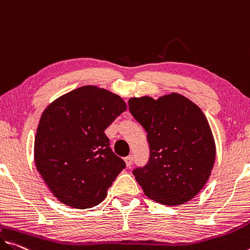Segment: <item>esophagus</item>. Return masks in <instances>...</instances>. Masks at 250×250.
<instances>
[{
  "instance_id": "1",
  "label": "esophagus",
  "mask_w": 250,
  "mask_h": 250,
  "mask_svg": "<svg viewBox=\"0 0 250 250\" xmlns=\"http://www.w3.org/2000/svg\"><path fill=\"white\" fill-rule=\"evenodd\" d=\"M124 161H125V163H126V167H130V165L133 164V155L126 156L125 159H124Z\"/></svg>"
}]
</instances>
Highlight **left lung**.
Wrapping results in <instances>:
<instances>
[{
    "mask_svg": "<svg viewBox=\"0 0 250 250\" xmlns=\"http://www.w3.org/2000/svg\"><path fill=\"white\" fill-rule=\"evenodd\" d=\"M129 112L147 133L149 160L133 171L152 200L167 206L193 199L210 178L216 144L202 110L184 96L172 93L128 101Z\"/></svg>",
    "mask_w": 250,
    "mask_h": 250,
    "instance_id": "1",
    "label": "left lung"
}]
</instances>
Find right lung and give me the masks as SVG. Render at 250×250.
Masks as SVG:
<instances>
[{
  "instance_id": "right-lung-1",
  "label": "right lung",
  "mask_w": 250,
  "mask_h": 250,
  "mask_svg": "<svg viewBox=\"0 0 250 250\" xmlns=\"http://www.w3.org/2000/svg\"><path fill=\"white\" fill-rule=\"evenodd\" d=\"M126 108L118 95L83 86L43 110L34 138V163L61 203L88 209L106 198L126 164L109 147L105 129Z\"/></svg>"
}]
</instances>
